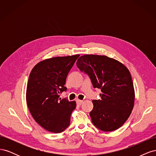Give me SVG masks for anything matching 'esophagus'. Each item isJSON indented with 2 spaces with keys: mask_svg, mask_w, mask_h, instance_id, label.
<instances>
[{
  "mask_svg": "<svg viewBox=\"0 0 156 156\" xmlns=\"http://www.w3.org/2000/svg\"><path fill=\"white\" fill-rule=\"evenodd\" d=\"M76 102H77V104L78 105H81L83 103V100H76Z\"/></svg>",
  "mask_w": 156,
  "mask_h": 156,
  "instance_id": "esophagus-1",
  "label": "esophagus"
}]
</instances>
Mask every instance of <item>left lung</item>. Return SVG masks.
Instances as JSON below:
<instances>
[{"mask_svg": "<svg viewBox=\"0 0 156 156\" xmlns=\"http://www.w3.org/2000/svg\"><path fill=\"white\" fill-rule=\"evenodd\" d=\"M77 68L88 75L93 87L100 88L101 100H93L92 124L103 131L119 129L133 110L135 91L131 74L124 64L106 56L85 55Z\"/></svg>", "mask_w": 156, "mask_h": 156, "instance_id": "obj_1", "label": "left lung"}]
</instances>
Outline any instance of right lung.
<instances>
[{
    "label": "right lung",
    "instance_id": "add662e5",
    "mask_svg": "<svg viewBox=\"0 0 156 156\" xmlns=\"http://www.w3.org/2000/svg\"><path fill=\"white\" fill-rule=\"evenodd\" d=\"M79 55L44 60L31 71L27 87V103L32 117L44 129L61 133L70 124V117L76 107L75 101L61 100L60 94L68 74Z\"/></svg>",
    "mask_w": 156,
    "mask_h": 156
}]
</instances>
